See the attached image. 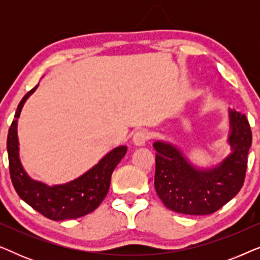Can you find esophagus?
<instances>
[{
  "mask_svg": "<svg viewBox=\"0 0 260 260\" xmlns=\"http://www.w3.org/2000/svg\"><path fill=\"white\" fill-rule=\"evenodd\" d=\"M148 140H149V135L147 131H144V130H140V131H137V133H135L134 138H133L134 143L136 145H140V147L141 145H144L145 143H147Z\"/></svg>",
  "mask_w": 260,
  "mask_h": 260,
  "instance_id": "1",
  "label": "esophagus"
}]
</instances>
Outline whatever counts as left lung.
<instances>
[{
	"instance_id": "left-lung-1",
	"label": "left lung",
	"mask_w": 260,
	"mask_h": 260,
	"mask_svg": "<svg viewBox=\"0 0 260 260\" xmlns=\"http://www.w3.org/2000/svg\"><path fill=\"white\" fill-rule=\"evenodd\" d=\"M233 152L213 169L198 170L179 149L155 142V189L167 208L189 215L212 214L239 193L247 169L252 131L246 116L230 111Z\"/></svg>"
}]
</instances>
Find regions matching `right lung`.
I'll return each instance as SVG.
<instances>
[{
    "mask_svg": "<svg viewBox=\"0 0 260 260\" xmlns=\"http://www.w3.org/2000/svg\"><path fill=\"white\" fill-rule=\"evenodd\" d=\"M38 85L24 94L15 112V119L8 131L7 150H8L9 173L16 193L31 208L41 213L46 218L62 221L66 219H77L93 212L101 205L109 191L112 172L120 159L126 154V147L115 148L105 155L93 168L84 175L69 183L48 187L31 180L24 172L19 158V141H17V118L27 98L37 90Z\"/></svg>",
    "mask_w": 260,
    "mask_h": 260,
    "instance_id": "obj_1",
    "label": "right lung"
}]
</instances>
